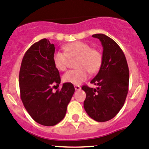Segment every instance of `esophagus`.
<instances>
[{"mask_svg": "<svg viewBox=\"0 0 149 149\" xmlns=\"http://www.w3.org/2000/svg\"><path fill=\"white\" fill-rule=\"evenodd\" d=\"M74 88H75V90L79 91L81 89V87L80 86H78V85H74Z\"/></svg>", "mask_w": 149, "mask_h": 149, "instance_id": "esophagus-1", "label": "esophagus"}]
</instances>
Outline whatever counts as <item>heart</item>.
Segmentation results:
<instances>
[{"label": "heart", "mask_w": 149, "mask_h": 149, "mask_svg": "<svg viewBox=\"0 0 149 149\" xmlns=\"http://www.w3.org/2000/svg\"><path fill=\"white\" fill-rule=\"evenodd\" d=\"M65 52H56L52 60L56 69L66 70L69 65V58H77L75 66L77 69L69 70L63 75L65 83L79 85L84 82L90 74L96 73L102 63V54L99 49L91 48L89 44L84 42H75L63 47Z\"/></svg>", "instance_id": "b5f03b06"}]
</instances>
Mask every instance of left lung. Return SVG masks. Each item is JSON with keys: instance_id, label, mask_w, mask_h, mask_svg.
<instances>
[{"instance_id": "left-lung-1", "label": "left lung", "mask_w": 149, "mask_h": 149, "mask_svg": "<svg viewBox=\"0 0 149 149\" xmlns=\"http://www.w3.org/2000/svg\"><path fill=\"white\" fill-rule=\"evenodd\" d=\"M103 47L102 63L91 83L97 88L83 86L84 108L91 118L104 122L114 118L125 102L129 91L128 64L124 52L114 40L102 33L92 35Z\"/></svg>"}]
</instances>
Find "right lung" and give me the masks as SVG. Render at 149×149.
<instances>
[{"label":"right lung","mask_w":149,"mask_h":149,"mask_svg":"<svg viewBox=\"0 0 149 149\" xmlns=\"http://www.w3.org/2000/svg\"><path fill=\"white\" fill-rule=\"evenodd\" d=\"M54 53L55 45L48 39H41L26 51L19 74L24 107L36 122L47 127L63 120L74 92V86L69 83L52 91V86H59L61 83L59 72L52 60Z\"/></svg>","instance_id":"add662e5"}]
</instances>
